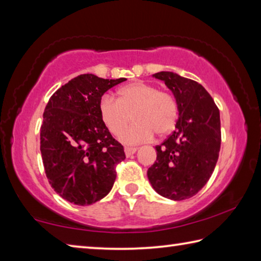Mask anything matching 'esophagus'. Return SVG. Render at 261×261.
<instances>
[{
  "mask_svg": "<svg viewBox=\"0 0 261 261\" xmlns=\"http://www.w3.org/2000/svg\"><path fill=\"white\" fill-rule=\"evenodd\" d=\"M137 147H125L124 148V152H125V155L126 156H131L132 154H135L137 152Z\"/></svg>",
  "mask_w": 261,
  "mask_h": 261,
  "instance_id": "34e87169",
  "label": "esophagus"
}]
</instances>
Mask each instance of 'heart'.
Listing matches in <instances>:
<instances>
[{
	"label": "heart",
	"instance_id": "1",
	"mask_svg": "<svg viewBox=\"0 0 261 261\" xmlns=\"http://www.w3.org/2000/svg\"><path fill=\"white\" fill-rule=\"evenodd\" d=\"M100 118L110 134L118 136L131 121L135 124L123 132L125 144H138L169 135L178 117L177 102L173 95L151 84L132 82L117 91V100L103 95L99 102Z\"/></svg>",
	"mask_w": 261,
	"mask_h": 261
}]
</instances>
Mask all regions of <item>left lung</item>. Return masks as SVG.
<instances>
[{"label":"left lung","instance_id":"8db88e82","mask_svg":"<svg viewBox=\"0 0 261 261\" xmlns=\"http://www.w3.org/2000/svg\"><path fill=\"white\" fill-rule=\"evenodd\" d=\"M174 94L178 107L175 131L158 145L148 168L152 188L171 200L193 197L208 182L221 146L220 112L204 87L170 71L153 74Z\"/></svg>","mask_w":261,"mask_h":261}]
</instances>
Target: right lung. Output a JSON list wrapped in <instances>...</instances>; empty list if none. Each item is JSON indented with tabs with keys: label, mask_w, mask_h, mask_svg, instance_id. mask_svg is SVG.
Returning a JSON list of instances; mask_svg holds the SVG:
<instances>
[{
	"label": "right lung",
	"mask_w": 261,
	"mask_h": 261,
	"mask_svg": "<svg viewBox=\"0 0 261 261\" xmlns=\"http://www.w3.org/2000/svg\"><path fill=\"white\" fill-rule=\"evenodd\" d=\"M126 81L81 74L61 86L43 113L40 151L48 182L63 199L87 206L112 190L124 148L101 121L99 102Z\"/></svg>",
	"instance_id": "1"
}]
</instances>
